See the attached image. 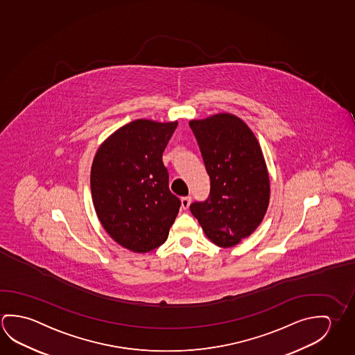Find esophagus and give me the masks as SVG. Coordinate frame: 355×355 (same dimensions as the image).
Returning <instances> with one entry per match:
<instances>
[{"mask_svg":"<svg viewBox=\"0 0 355 355\" xmlns=\"http://www.w3.org/2000/svg\"><path fill=\"white\" fill-rule=\"evenodd\" d=\"M191 203H192V197H183L180 199V204H182L183 209H188Z\"/></svg>","mask_w":355,"mask_h":355,"instance_id":"esophagus-1","label":"esophagus"}]
</instances>
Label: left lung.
Masks as SVG:
<instances>
[{
    "instance_id": "1",
    "label": "left lung",
    "mask_w": 355,
    "mask_h": 355,
    "mask_svg": "<svg viewBox=\"0 0 355 355\" xmlns=\"http://www.w3.org/2000/svg\"><path fill=\"white\" fill-rule=\"evenodd\" d=\"M210 177L209 197L191 204L210 241L232 248L260 225L270 202V178L255 135L241 119L216 114L189 121Z\"/></svg>"
}]
</instances>
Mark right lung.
<instances>
[{
  "label": "right lung",
  "instance_id": "1",
  "mask_svg": "<svg viewBox=\"0 0 355 355\" xmlns=\"http://www.w3.org/2000/svg\"><path fill=\"white\" fill-rule=\"evenodd\" d=\"M177 125L135 120L110 135L94 157L90 187L96 215L106 233L134 252L162 245L180 211L162 162Z\"/></svg>",
  "mask_w": 355,
  "mask_h": 355
}]
</instances>
